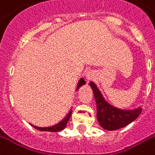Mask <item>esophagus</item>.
Wrapping results in <instances>:
<instances>
[{
    "instance_id": "34e87169",
    "label": "esophagus",
    "mask_w": 155,
    "mask_h": 155,
    "mask_svg": "<svg viewBox=\"0 0 155 155\" xmlns=\"http://www.w3.org/2000/svg\"><path fill=\"white\" fill-rule=\"evenodd\" d=\"M96 76V73L94 70H89L86 73V78L87 80H91V79H94Z\"/></svg>"
}]
</instances>
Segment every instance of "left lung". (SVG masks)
I'll return each mask as SVG.
<instances>
[{
	"mask_svg": "<svg viewBox=\"0 0 155 155\" xmlns=\"http://www.w3.org/2000/svg\"><path fill=\"white\" fill-rule=\"evenodd\" d=\"M93 89L94 99L97 104V119L100 126L106 130H117L130 124L139 117L141 107L134 110L117 108L105 101L95 83H89Z\"/></svg>",
	"mask_w": 155,
	"mask_h": 155,
	"instance_id": "1",
	"label": "left lung"
}]
</instances>
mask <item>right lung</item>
<instances>
[{"mask_svg": "<svg viewBox=\"0 0 155 155\" xmlns=\"http://www.w3.org/2000/svg\"><path fill=\"white\" fill-rule=\"evenodd\" d=\"M84 84H86V81H85V80L81 78L80 81H79V83H78L77 85V89L78 90L80 87H81L82 85ZM71 114H72V110H70L69 111H68V113L67 114V116L62 119L61 121H60L58 124H56V125H53L51 126V127H45V128H41V127H37V126H34L31 124L32 127H34L36 130H38L40 131H50V132H57V131H60L61 130H63L66 125H67V123L69 120V118H70V117H71Z\"/></svg>", "mask_w": 155, "mask_h": 155, "instance_id": "obj_1", "label": "right lung"}]
</instances>
